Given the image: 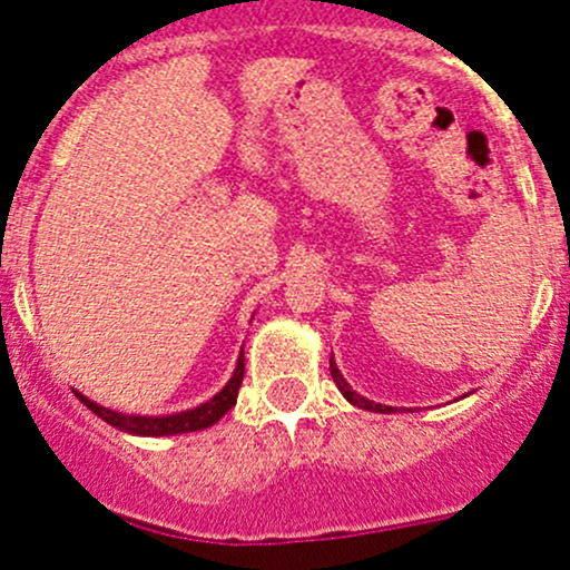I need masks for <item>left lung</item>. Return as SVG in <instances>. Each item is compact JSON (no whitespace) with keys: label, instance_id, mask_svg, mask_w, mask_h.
I'll return each instance as SVG.
<instances>
[{"label":"left lung","instance_id":"left-lung-1","mask_svg":"<svg viewBox=\"0 0 570 570\" xmlns=\"http://www.w3.org/2000/svg\"><path fill=\"white\" fill-rule=\"evenodd\" d=\"M330 373H333V381L337 384V390H341V395L346 397L352 405H356V409L373 411V414H392V411H397V409H392V405H381V403H373V400L356 395L352 386H348V381L341 376V371H337V365L333 362V356H330Z\"/></svg>","mask_w":570,"mask_h":570}]
</instances>
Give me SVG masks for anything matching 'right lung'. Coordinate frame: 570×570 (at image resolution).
Segmentation results:
<instances>
[{"label": "right lung", "instance_id": "right-lung-1", "mask_svg": "<svg viewBox=\"0 0 570 570\" xmlns=\"http://www.w3.org/2000/svg\"><path fill=\"white\" fill-rule=\"evenodd\" d=\"M243 352L237 356V365L233 371V379L224 384V390H218L214 397L205 400V403H199L197 409H189V411H180V414H167V416H135V414H121V411H110L105 409V405L94 403L86 395H80V403L86 405V409L94 411L99 419H105V422L112 424V428L124 430V433L129 435H151V438H161V435H180V433H194V430H205L210 428V424H216L218 419L227 414L229 409L237 403V390H240L243 384Z\"/></svg>", "mask_w": 570, "mask_h": 570}]
</instances>
